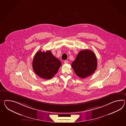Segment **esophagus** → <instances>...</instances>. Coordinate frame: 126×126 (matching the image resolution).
Returning <instances> with one entry per match:
<instances>
[{"instance_id":"esophagus-1","label":"esophagus","mask_w":126,"mask_h":126,"mask_svg":"<svg viewBox=\"0 0 126 126\" xmlns=\"http://www.w3.org/2000/svg\"><path fill=\"white\" fill-rule=\"evenodd\" d=\"M64 64H67V63H68V61H66V60H65V61H64Z\"/></svg>"}]
</instances>
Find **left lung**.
I'll list each match as a JSON object with an SVG mask.
<instances>
[{
	"label": "left lung",
	"mask_w": 126,
	"mask_h": 126,
	"mask_svg": "<svg viewBox=\"0 0 126 126\" xmlns=\"http://www.w3.org/2000/svg\"><path fill=\"white\" fill-rule=\"evenodd\" d=\"M97 61L95 54L89 49L78 53L76 60L71 64L75 73L81 78H85L95 71Z\"/></svg>",
	"instance_id": "8db88e82"
}]
</instances>
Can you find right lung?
<instances>
[{
	"instance_id": "1",
	"label": "right lung",
	"mask_w": 126,
	"mask_h": 126,
	"mask_svg": "<svg viewBox=\"0 0 126 126\" xmlns=\"http://www.w3.org/2000/svg\"><path fill=\"white\" fill-rule=\"evenodd\" d=\"M62 64V62L54 56L50 50L41 52L40 50L34 57L32 66L37 76L48 80L57 73Z\"/></svg>"
}]
</instances>
